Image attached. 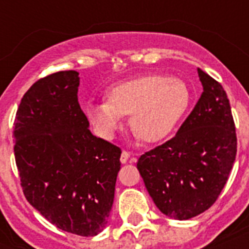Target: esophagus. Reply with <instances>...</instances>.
I'll list each match as a JSON object with an SVG mask.
<instances>
[{
    "label": "esophagus",
    "instance_id": "34e87169",
    "mask_svg": "<svg viewBox=\"0 0 249 249\" xmlns=\"http://www.w3.org/2000/svg\"><path fill=\"white\" fill-rule=\"evenodd\" d=\"M129 158H130V154L128 151H123L120 155V161L123 164H125L129 160Z\"/></svg>",
    "mask_w": 249,
    "mask_h": 249
}]
</instances>
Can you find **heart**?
<instances>
[{"label":"heart","instance_id":"obj_1","mask_svg":"<svg viewBox=\"0 0 249 249\" xmlns=\"http://www.w3.org/2000/svg\"><path fill=\"white\" fill-rule=\"evenodd\" d=\"M107 101L89 102L86 117L103 138H113L130 115V126L142 140L156 142L173 130L187 111L191 94L182 80L148 73L109 86Z\"/></svg>","mask_w":249,"mask_h":249}]
</instances>
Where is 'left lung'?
Here are the masks:
<instances>
[{
	"label": "left lung",
	"instance_id": "8db88e82",
	"mask_svg": "<svg viewBox=\"0 0 249 249\" xmlns=\"http://www.w3.org/2000/svg\"><path fill=\"white\" fill-rule=\"evenodd\" d=\"M203 93L177 134L141 156L137 168L160 212L189 220L212 207L236 156L235 125L224 88L197 68Z\"/></svg>",
	"mask_w": 249,
	"mask_h": 249
}]
</instances>
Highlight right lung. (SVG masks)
Segmentation results:
<instances>
[{"label":"right lung","instance_id":"right-lung-1","mask_svg":"<svg viewBox=\"0 0 249 249\" xmlns=\"http://www.w3.org/2000/svg\"><path fill=\"white\" fill-rule=\"evenodd\" d=\"M79 85V72L60 71L29 88L14 123V154L29 204L63 231L94 236L112 208L121 150L91 134Z\"/></svg>","mask_w":249,"mask_h":249}]
</instances>
